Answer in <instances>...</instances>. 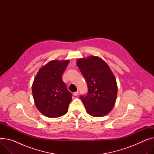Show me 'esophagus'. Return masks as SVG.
<instances>
[{
  "mask_svg": "<svg viewBox=\"0 0 154 154\" xmlns=\"http://www.w3.org/2000/svg\"><path fill=\"white\" fill-rule=\"evenodd\" d=\"M78 94H79V91H77L76 92H75L73 93V95H74L75 96H77L78 95Z\"/></svg>",
  "mask_w": 154,
  "mask_h": 154,
  "instance_id": "34e87169",
  "label": "esophagus"
}]
</instances>
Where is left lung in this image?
<instances>
[{
  "mask_svg": "<svg viewBox=\"0 0 154 154\" xmlns=\"http://www.w3.org/2000/svg\"><path fill=\"white\" fill-rule=\"evenodd\" d=\"M88 88L86 96H81L88 114L94 117L107 115L113 109L117 96V83L111 69L101 58L91 55L77 60Z\"/></svg>",
  "mask_w": 154,
  "mask_h": 154,
  "instance_id": "left-lung-1",
  "label": "left lung"
}]
</instances>
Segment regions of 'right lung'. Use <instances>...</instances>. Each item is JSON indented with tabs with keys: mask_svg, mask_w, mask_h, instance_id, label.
I'll list each match as a JSON object with an SVG mask.
<instances>
[{
	"mask_svg": "<svg viewBox=\"0 0 154 154\" xmlns=\"http://www.w3.org/2000/svg\"><path fill=\"white\" fill-rule=\"evenodd\" d=\"M69 60H54L42 66L35 76L32 93L38 110L49 118H58L68 112L72 94L62 81Z\"/></svg>",
	"mask_w": 154,
	"mask_h": 154,
	"instance_id": "right-lung-1",
	"label": "right lung"
}]
</instances>
